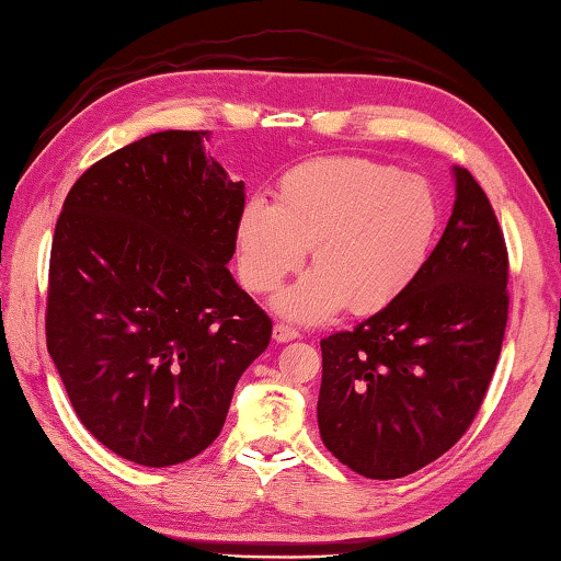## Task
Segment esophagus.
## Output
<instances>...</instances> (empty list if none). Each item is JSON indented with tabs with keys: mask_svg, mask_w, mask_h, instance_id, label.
Here are the masks:
<instances>
[{
	"mask_svg": "<svg viewBox=\"0 0 561 561\" xmlns=\"http://www.w3.org/2000/svg\"><path fill=\"white\" fill-rule=\"evenodd\" d=\"M272 336H274V341H279V344H287V341L299 339L301 334L294 327H289V324H274Z\"/></svg>",
	"mask_w": 561,
	"mask_h": 561,
	"instance_id": "obj_1",
	"label": "esophagus"
}]
</instances>
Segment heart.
<instances>
[{"instance_id":"b5f03b06","label":"heart","mask_w":561,"mask_h":561,"mask_svg":"<svg viewBox=\"0 0 561 561\" xmlns=\"http://www.w3.org/2000/svg\"><path fill=\"white\" fill-rule=\"evenodd\" d=\"M440 213L433 187L417 175L368 158H317L282 178L277 205L250 201L240 220V270L257 294L277 289L311 264L301 282L277 297L297 321H321L346 307L381 309L421 272Z\"/></svg>"}]
</instances>
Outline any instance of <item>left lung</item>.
Masks as SVG:
<instances>
[{"mask_svg": "<svg viewBox=\"0 0 561 561\" xmlns=\"http://www.w3.org/2000/svg\"><path fill=\"white\" fill-rule=\"evenodd\" d=\"M448 227L411 284L351 331L321 339V440L371 480L405 478L470 428L495 374L510 309L497 215L455 168Z\"/></svg>", "mask_w": 561, "mask_h": 561, "instance_id": "1", "label": "left lung"}]
</instances>
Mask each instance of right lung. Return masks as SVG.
I'll use <instances>...</instances> for the list:
<instances>
[{
    "label": "right lung",
    "instance_id": "right-lung-1",
    "mask_svg": "<svg viewBox=\"0 0 561 561\" xmlns=\"http://www.w3.org/2000/svg\"><path fill=\"white\" fill-rule=\"evenodd\" d=\"M163 130L76 180L56 220L46 348L79 421L121 458L168 468L220 435L234 386L272 339L237 287L244 185Z\"/></svg>",
    "mask_w": 561,
    "mask_h": 561
}]
</instances>
